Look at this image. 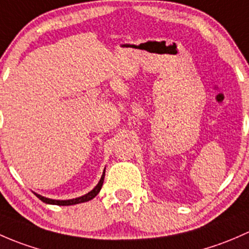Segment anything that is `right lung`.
I'll list each match as a JSON object with an SVG mask.
<instances>
[{"label": "right lung", "mask_w": 249, "mask_h": 249, "mask_svg": "<svg viewBox=\"0 0 249 249\" xmlns=\"http://www.w3.org/2000/svg\"><path fill=\"white\" fill-rule=\"evenodd\" d=\"M104 176H106V170L103 171V175H102V178H101V180H99L98 184H97V186L94 187V188L92 189L91 192H89V193L85 194V196H79V198H75V199H69V200H55V199H49V198H45V196H39V194H37V193H35V194H36V196H37V198H39L40 200H42L43 202H45V204L60 205V206H69V205L81 204V202H86V201L91 200V199H93L94 196H96L97 194L99 193V191H101L102 186H103Z\"/></svg>", "instance_id": "right-lung-1"}]
</instances>
